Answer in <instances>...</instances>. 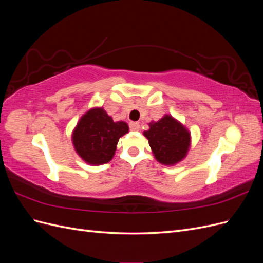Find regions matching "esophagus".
Returning <instances> with one entry per match:
<instances>
[{"mask_svg": "<svg viewBox=\"0 0 263 263\" xmlns=\"http://www.w3.org/2000/svg\"><path fill=\"white\" fill-rule=\"evenodd\" d=\"M129 127H130V130H134V132H138L140 129V125L136 122H133L129 124Z\"/></svg>", "mask_w": 263, "mask_h": 263, "instance_id": "1", "label": "esophagus"}]
</instances>
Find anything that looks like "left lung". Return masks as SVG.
<instances>
[{
	"label": "left lung",
	"mask_w": 263,
	"mask_h": 263,
	"mask_svg": "<svg viewBox=\"0 0 263 263\" xmlns=\"http://www.w3.org/2000/svg\"><path fill=\"white\" fill-rule=\"evenodd\" d=\"M149 129L144 132L149 146L158 162L163 165H174L187 156L191 148V133L170 114L159 121H153Z\"/></svg>",
	"instance_id": "obj_1"
}]
</instances>
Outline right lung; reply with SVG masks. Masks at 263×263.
<instances>
[{"instance_id": "right-lung-1", "label": "right lung", "mask_w": 263, "mask_h": 263, "mask_svg": "<svg viewBox=\"0 0 263 263\" xmlns=\"http://www.w3.org/2000/svg\"><path fill=\"white\" fill-rule=\"evenodd\" d=\"M128 130L127 123L114 122L103 107H92L79 119L71 139L85 163L101 165L112 160L119 138Z\"/></svg>"}]
</instances>
